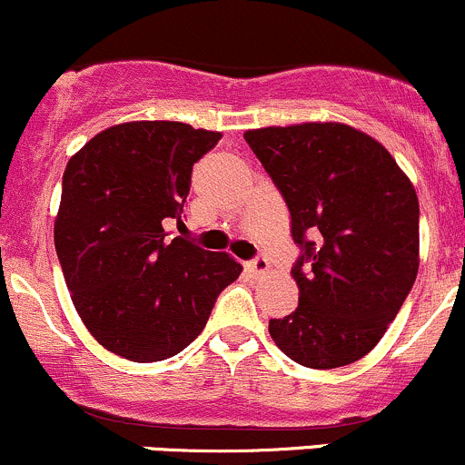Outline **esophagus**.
Wrapping results in <instances>:
<instances>
[{"label": "esophagus", "mask_w": 465, "mask_h": 465, "mask_svg": "<svg viewBox=\"0 0 465 465\" xmlns=\"http://www.w3.org/2000/svg\"><path fill=\"white\" fill-rule=\"evenodd\" d=\"M247 272L252 273L253 278H258V276H265L267 272H270V262H267V258H262V256H258L256 261H252L247 265Z\"/></svg>", "instance_id": "34e87169"}]
</instances>
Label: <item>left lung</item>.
Listing matches in <instances>:
<instances>
[{"label": "left lung", "instance_id": "8db88e82", "mask_svg": "<svg viewBox=\"0 0 465 465\" xmlns=\"http://www.w3.org/2000/svg\"><path fill=\"white\" fill-rule=\"evenodd\" d=\"M290 209L302 249L298 307L270 321L292 361L331 370L363 359L419 272V198L383 144L343 122L245 131Z\"/></svg>", "mask_w": 465, "mask_h": 465}]
</instances>
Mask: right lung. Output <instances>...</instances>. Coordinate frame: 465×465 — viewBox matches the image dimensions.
<instances>
[{
  "instance_id": "right-lung-1",
  "label": "right lung",
  "mask_w": 465,
  "mask_h": 465,
  "mask_svg": "<svg viewBox=\"0 0 465 465\" xmlns=\"http://www.w3.org/2000/svg\"><path fill=\"white\" fill-rule=\"evenodd\" d=\"M223 138L184 122L109 126L68 160L57 258L93 339L135 363L164 361L204 330L242 267L169 232L183 227L193 164Z\"/></svg>"
}]
</instances>
